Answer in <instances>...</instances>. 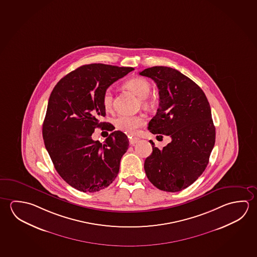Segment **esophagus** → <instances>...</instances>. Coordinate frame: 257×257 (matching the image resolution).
Segmentation results:
<instances>
[{
  "mask_svg": "<svg viewBox=\"0 0 257 257\" xmlns=\"http://www.w3.org/2000/svg\"><path fill=\"white\" fill-rule=\"evenodd\" d=\"M139 141V138H137V137H131L130 139H129V143L134 145L135 143H138Z\"/></svg>",
  "mask_w": 257,
  "mask_h": 257,
  "instance_id": "1",
  "label": "esophagus"
}]
</instances>
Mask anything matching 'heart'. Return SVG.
Returning a JSON list of instances; mask_svg holds the SVG:
<instances>
[{"label": "heart", "mask_w": 257, "mask_h": 257, "mask_svg": "<svg viewBox=\"0 0 257 257\" xmlns=\"http://www.w3.org/2000/svg\"><path fill=\"white\" fill-rule=\"evenodd\" d=\"M127 88L134 90L141 98L143 105L150 104L148 96L152 90V84L149 80L135 77L126 82ZM113 93L110 88H106L102 96V104L105 110H110L113 106ZM145 123V120L141 115H130V114H120L114 119V125L118 130L126 133L128 135H135L141 127Z\"/></svg>", "instance_id": "1"}]
</instances>
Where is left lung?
Returning <instances> with one entry per match:
<instances>
[{
    "instance_id": "left-lung-1",
    "label": "left lung",
    "mask_w": 257,
    "mask_h": 257,
    "mask_svg": "<svg viewBox=\"0 0 257 257\" xmlns=\"http://www.w3.org/2000/svg\"><path fill=\"white\" fill-rule=\"evenodd\" d=\"M139 74L154 80L160 94L159 108L148 129L172 139L162 150L150 141L146 176L160 190L179 192L196 181L209 163L216 135L210 104L202 88L176 69L154 66Z\"/></svg>"
}]
</instances>
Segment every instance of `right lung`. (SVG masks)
<instances>
[{
  "mask_svg": "<svg viewBox=\"0 0 257 257\" xmlns=\"http://www.w3.org/2000/svg\"><path fill=\"white\" fill-rule=\"evenodd\" d=\"M134 70L87 64L64 76L51 93L43 123L45 146L61 177L80 192L105 189L117 177L129 146L126 135L114 131L104 143L93 141L91 135L95 128L107 124L100 122L105 115V89Z\"/></svg>",
  "mask_w": 257,
  "mask_h": 257,
  "instance_id": "add662e5",
  "label": "right lung"
}]
</instances>
